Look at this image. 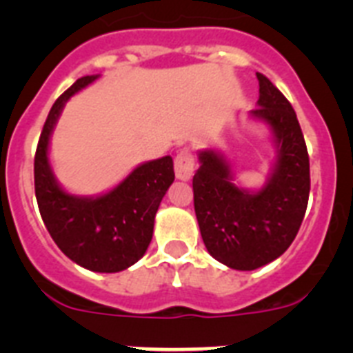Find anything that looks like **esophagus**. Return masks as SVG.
Masks as SVG:
<instances>
[{"label": "esophagus", "instance_id": "esophagus-1", "mask_svg": "<svg viewBox=\"0 0 353 353\" xmlns=\"http://www.w3.org/2000/svg\"><path fill=\"white\" fill-rule=\"evenodd\" d=\"M174 174H176V179L183 180V182L192 179L194 159H192V152L189 148H182L174 157Z\"/></svg>", "mask_w": 353, "mask_h": 353}]
</instances>
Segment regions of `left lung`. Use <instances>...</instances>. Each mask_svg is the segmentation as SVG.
I'll return each mask as SVG.
<instances>
[{
  "label": "left lung",
  "instance_id": "left-lung-1",
  "mask_svg": "<svg viewBox=\"0 0 353 353\" xmlns=\"http://www.w3.org/2000/svg\"><path fill=\"white\" fill-rule=\"evenodd\" d=\"M260 99L251 117L270 127L276 162L260 191L233 183L221 152L201 150L192 179L194 212L205 248L235 270H254L279 258L297 235L310 199V155L292 104L258 72Z\"/></svg>",
  "mask_w": 353,
  "mask_h": 353
}]
</instances>
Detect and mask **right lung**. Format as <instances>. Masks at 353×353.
I'll return each instance as SVG.
<instances>
[{
  "label": "right lung",
  "instance_id": "1",
  "mask_svg": "<svg viewBox=\"0 0 353 353\" xmlns=\"http://www.w3.org/2000/svg\"><path fill=\"white\" fill-rule=\"evenodd\" d=\"M99 76H84L58 97L35 154V196L49 235L65 256L93 272H120L146 252L162 198L174 180L170 155L139 164L123 182L101 196L61 189L49 164V139L65 102Z\"/></svg>",
  "mask_w": 353,
  "mask_h": 353
}]
</instances>
